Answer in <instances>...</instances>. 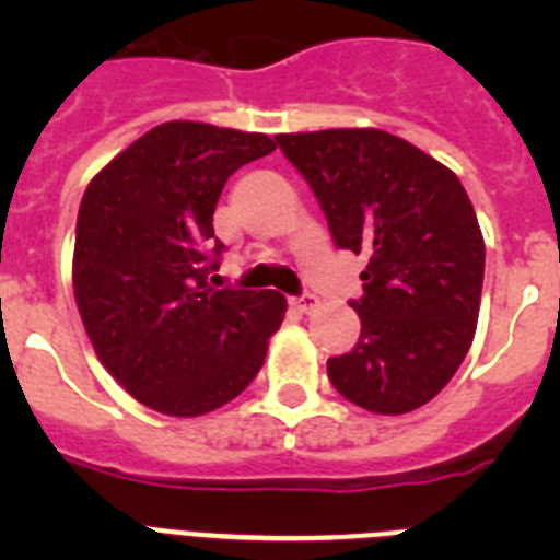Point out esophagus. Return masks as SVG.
<instances>
[{"label": "esophagus", "instance_id": "34e87169", "mask_svg": "<svg viewBox=\"0 0 560 560\" xmlns=\"http://www.w3.org/2000/svg\"><path fill=\"white\" fill-rule=\"evenodd\" d=\"M291 305H294L300 314H311V311L316 308V296L314 294H300V296H294V300H291Z\"/></svg>", "mask_w": 560, "mask_h": 560}]
</instances>
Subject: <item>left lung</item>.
<instances>
[{
  "mask_svg": "<svg viewBox=\"0 0 560 560\" xmlns=\"http://www.w3.org/2000/svg\"><path fill=\"white\" fill-rule=\"evenodd\" d=\"M339 249L368 257L355 348L328 359L350 404L407 415L446 387L477 330L485 241L459 179L378 128L277 133Z\"/></svg>",
  "mask_w": 560,
  "mask_h": 560,
  "instance_id": "1",
  "label": "left lung"
}]
</instances>
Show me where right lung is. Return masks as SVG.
Returning <instances> with one entry per match:
<instances>
[{
    "mask_svg": "<svg viewBox=\"0 0 560 560\" xmlns=\"http://www.w3.org/2000/svg\"><path fill=\"white\" fill-rule=\"evenodd\" d=\"M266 133L171 120L117 153L81 199L72 289L92 348L131 398L196 418L244 393L285 316L277 291L212 289L226 179Z\"/></svg>",
    "mask_w": 560,
    "mask_h": 560,
    "instance_id": "add662e5",
    "label": "right lung"
}]
</instances>
